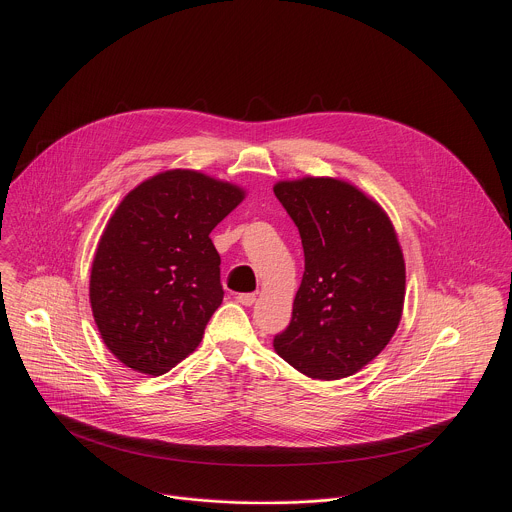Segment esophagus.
I'll return each mask as SVG.
<instances>
[{
    "mask_svg": "<svg viewBox=\"0 0 512 512\" xmlns=\"http://www.w3.org/2000/svg\"><path fill=\"white\" fill-rule=\"evenodd\" d=\"M255 300H257L255 294H239V296H237V302L243 304V306H253Z\"/></svg>",
    "mask_w": 512,
    "mask_h": 512,
    "instance_id": "1",
    "label": "esophagus"
}]
</instances>
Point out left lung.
Listing matches in <instances>:
<instances>
[{
    "label": "left lung",
    "mask_w": 512,
    "mask_h": 512,
    "mask_svg": "<svg viewBox=\"0 0 512 512\" xmlns=\"http://www.w3.org/2000/svg\"><path fill=\"white\" fill-rule=\"evenodd\" d=\"M296 223L304 277L277 354L296 371L336 381L369 364L393 338L405 300V261L383 208L334 178L279 182Z\"/></svg>",
    "instance_id": "left-lung-1"
}]
</instances>
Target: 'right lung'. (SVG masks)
I'll return each instance as SVG.
<instances>
[{
  "instance_id": "right-lung-1",
  "label": "right lung",
  "mask_w": 512,
  "mask_h": 512,
  "mask_svg": "<svg viewBox=\"0 0 512 512\" xmlns=\"http://www.w3.org/2000/svg\"><path fill=\"white\" fill-rule=\"evenodd\" d=\"M241 200L233 184L170 170L117 206L95 253L89 294L101 338L125 367L158 377L200 344L225 296L210 231Z\"/></svg>"
}]
</instances>
